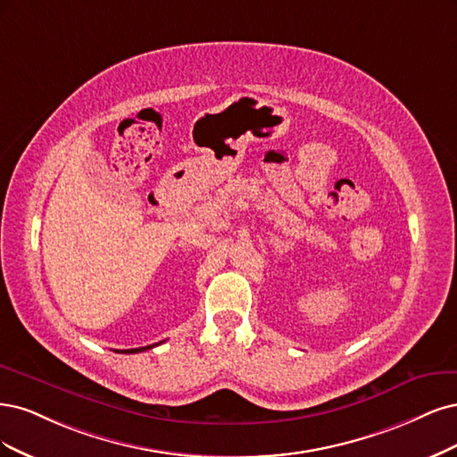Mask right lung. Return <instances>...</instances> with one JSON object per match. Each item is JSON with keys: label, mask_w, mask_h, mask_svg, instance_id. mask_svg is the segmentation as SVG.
I'll return each instance as SVG.
<instances>
[{"label": "right lung", "mask_w": 457, "mask_h": 457, "mask_svg": "<svg viewBox=\"0 0 457 457\" xmlns=\"http://www.w3.org/2000/svg\"><path fill=\"white\" fill-rule=\"evenodd\" d=\"M161 344V342H159ZM159 344H154V345H145V347H138V349H123V351H117V353H142V351H148Z\"/></svg>", "instance_id": "1"}]
</instances>
